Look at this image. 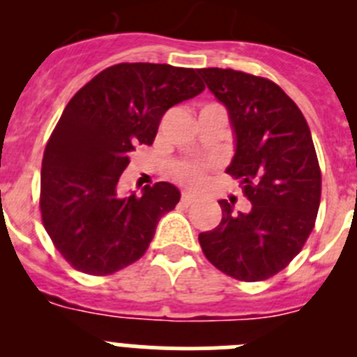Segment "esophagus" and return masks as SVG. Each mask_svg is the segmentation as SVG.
<instances>
[{"mask_svg": "<svg viewBox=\"0 0 357 357\" xmlns=\"http://www.w3.org/2000/svg\"><path fill=\"white\" fill-rule=\"evenodd\" d=\"M181 202L184 204V206H193V204H197L198 202V197L195 193H191V191H185V193H182Z\"/></svg>", "mask_w": 357, "mask_h": 357, "instance_id": "34e87169", "label": "esophagus"}]
</instances>
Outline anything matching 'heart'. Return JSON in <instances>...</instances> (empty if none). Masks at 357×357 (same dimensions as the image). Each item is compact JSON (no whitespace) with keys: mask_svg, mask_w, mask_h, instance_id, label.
Returning a JSON list of instances; mask_svg holds the SVG:
<instances>
[{"mask_svg":"<svg viewBox=\"0 0 357 357\" xmlns=\"http://www.w3.org/2000/svg\"><path fill=\"white\" fill-rule=\"evenodd\" d=\"M176 176L188 184H200L204 178V166L197 162H182L176 168Z\"/></svg>","mask_w":357,"mask_h":357,"instance_id":"b5f03b06","label":"heart"}]
</instances>
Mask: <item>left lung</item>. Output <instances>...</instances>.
Here are the masks:
<instances>
[{"instance_id":"left-lung-1","label":"left lung","mask_w":357,"mask_h":357,"mask_svg":"<svg viewBox=\"0 0 357 357\" xmlns=\"http://www.w3.org/2000/svg\"><path fill=\"white\" fill-rule=\"evenodd\" d=\"M229 112L234 157L225 172L252 207L220 200L222 222L198 236L207 259L247 282L270 279L302 250L320 207L321 175L307 121L266 78L234 69H198Z\"/></svg>"}]
</instances>
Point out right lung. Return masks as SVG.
<instances>
[{
  "label": "right lung",
  "instance_id": "obj_1",
  "mask_svg": "<svg viewBox=\"0 0 357 357\" xmlns=\"http://www.w3.org/2000/svg\"><path fill=\"white\" fill-rule=\"evenodd\" d=\"M204 89L198 69L135 62L103 69L71 98L44 150L40 213L78 272L109 275L150 247L181 191L157 182L121 197L119 176L135 146L153 143L164 112Z\"/></svg>",
  "mask_w": 357,
  "mask_h": 357
}]
</instances>
